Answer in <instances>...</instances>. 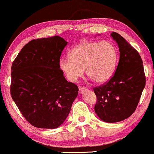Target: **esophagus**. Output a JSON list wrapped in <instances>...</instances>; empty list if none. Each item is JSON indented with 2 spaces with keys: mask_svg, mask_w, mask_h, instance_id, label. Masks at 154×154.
Masks as SVG:
<instances>
[{
  "mask_svg": "<svg viewBox=\"0 0 154 154\" xmlns=\"http://www.w3.org/2000/svg\"><path fill=\"white\" fill-rule=\"evenodd\" d=\"M87 90H88L87 88L84 87V86H79V94H83L84 91H87Z\"/></svg>",
  "mask_w": 154,
  "mask_h": 154,
  "instance_id": "1",
  "label": "esophagus"
}]
</instances>
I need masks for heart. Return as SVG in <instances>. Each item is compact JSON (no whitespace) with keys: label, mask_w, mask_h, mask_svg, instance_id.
<instances>
[{"label":"heart","mask_w":154,"mask_h":154,"mask_svg":"<svg viewBox=\"0 0 154 154\" xmlns=\"http://www.w3.org/2000/svg\"><path fill=\"white\" fill-rule=\"evenodd\" d=\"M69 57L60 60V70L70 82L86 75L97 84L105 83L116 69L118 52L111 42L86 41L72 49Z\"/></svg>","instance_id":"heart-1"}]
</instances>
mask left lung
<instances>
[{
  "instance_id": "1",
  "label": "left lung",
  "mask_w": 154,
  "mask_h": 154,
  "mask_svg": "<svg viewBox=\"0 0 154 154\" xmlns=\"http://www.w3.org/2000/svg\"><path fill=\"white\" fill-rule=\"evenodd\" d=\"M118 45L120 60L115 73L106 84L94 88L95 112L102 121L117 122L127 119L136 109L146 86L140 55L120 34H111Z\"/></svg>"
}]
</instances>
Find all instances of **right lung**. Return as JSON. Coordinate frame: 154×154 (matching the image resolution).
I'll return each mask as SVG.
<instances>
[{
    "instance_id": "obj_1",
    "label": "right lung",
    "mask_w": 154,
    "mask_h": 154,
    "mask_svg": "<svg viewBox=\"0 0 154 154\" xmlns=\"http://www.w3.org/2000/svg\"><path fill=\"white\" fill-rule=\"evenodd\" d=\"M67 44L58 36L33 39L12 63L11 95L24 118L36 128H58L78 96V86L68 82L59 66Z\"/></svg>"
}]
</instances>
